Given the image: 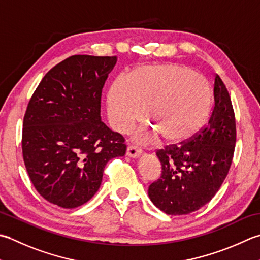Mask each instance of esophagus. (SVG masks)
Returning <instances> with one entry per match:
<instances>
[{
    "instance_id": "esophagus-1",
    "label": "esophagus",
    "mask_w": 260,
    "mask_h": 260,
    "mask_svg": "<svg viewBox=\"0 0 260 260\" xmlns=\"http://www.w3.org/2000/svg\"><path fill=\"white\" fill-rule=\"evenodd\" d=\"M141 154H142V150L140 149V147L134 146V145L127 146V150H126V155L127 156L137 159V157H139Z\"/></svg>"
}]
</instances>
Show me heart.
I'll return each mask as SVG.
<instances>
[{
  "mask_svg": "<svg viewBox=\"0 0 260 260\" xmlns=\"http://www.w3.org/2000/svg\"><path fill=\"white\" fill-rule=\"evenodd\" d=\"M212 92L206 80L179 64L137 66L128 76L119 75L107 94L110 125L120 133L142 118L167 144H180L202 128L211 108ZM151 128L137 139L153 136Z\"/></svg>",
  "mask_w": 260,
  "mask_h": 260,
  "instance_id": "heart-1",
  "label": "heart"
}]
</instances>
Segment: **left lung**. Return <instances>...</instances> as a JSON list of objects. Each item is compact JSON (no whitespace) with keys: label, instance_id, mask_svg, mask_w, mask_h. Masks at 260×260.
<instances>
[{"label":"left lung","instance_id":"1","mask_svg":"<svg viewBox=\"0 0 260 260\" xmlns=\"http://www.w3.org/2000/svg\"><path fill=\"white\" fill-rule=\"evenodd\" d=\"M236 134L230 95L216 75L214 108L207 125L191 141L156 152L162 172L149 186L152 203L169 215L189 214L207 204L230 169Z\"/></svg>","mask_w":260,"mask_h":260}]
</instances>
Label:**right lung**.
I'll list each match as a JSON object with an SVG mask.
<instances>
[{
  "instance_id": "add662e5",
  "label": "right lung",
  "mask_w": 260,
  "mask_h": 260,
  "mask_svg": "<svg viewBox=\"0 0 260 260\" xmlns=\"http://www.w3.org/2000/svg\"><path fill=\"white\" fill-rule=\"evenodd\" d=\"M116 56L74 55L46 74L23 118L22 154L46 201L75 208L90 201L109 160L124 156V137L100 115L101 91Z\"/></svg>"
}]
</instances>
